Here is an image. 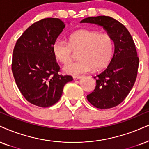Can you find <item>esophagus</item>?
<instances>
[{
  "mask_svg": "<svg viewBox=\"0 0 149 149\" xmlns=\"http://www.w3.org/2000/svg\"><path fill=\"white\" fill-rule=\"evenodd\" d=\"M81 78H82V76H74V77H73V79H74V80L80 79Z\"/></svg>",
  "mask_w": 149,
  "mask_h": 149,
  "instance_id": "esophagus-1",
  "label": "esophagus"
}]
</instances>
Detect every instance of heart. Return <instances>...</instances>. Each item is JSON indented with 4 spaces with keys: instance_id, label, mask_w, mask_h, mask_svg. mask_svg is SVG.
Returning a JSON list of instances; mask_svg holds the SVG:
<instances>
[{
    "instance_id": "obj_1",
    "label": "heart",
    "mask_w": 149,
    "mask_h": 149,
    "mask_svg": "<svg viewBox=\"0 0 149 149\" xmlns=\"http://www.w3.org/2000/svg\"><path fill=\"white\" fill-rule=\"evenodd\" d=\"M114 49V40L110 34L88 29L71 33L68 42L56 40L52 46L54 58L62 63L70 61L72 49H80L78 55L79 60L70 62L63 67V71L72 75L82 74L93 69H104L111 63Z\"/></svg>"
}]
</instances>
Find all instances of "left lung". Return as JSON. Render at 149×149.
<instances>
[{"label":"left lung","instance_id":"8db88e82","mask_svg":"<svg viewBox=\"0 0 149 149\" xmlns=\"http://www.w3.org/2000/svg\"><path fill=\"white\" fill-rule=\"evenodd\" d=\"M80 23L102 26L113 38V57L105 70L93 77L97 85L87 99L97 108L115 107L127 97L136 80L139 58L135 43L126 27L110 16L88 17Z\"/></svg>","mask_w":149,"mask_h":149}]
</instances>
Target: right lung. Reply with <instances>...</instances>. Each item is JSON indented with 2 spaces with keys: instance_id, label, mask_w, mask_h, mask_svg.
<instances>
[{
  "instance_id": "1",
  "label": "right lung",
  "mask_w": 149,
  "mask_h": 149,
  "mask_svg": "<svg viewBox=\"0 0 149 149\" xmlns=\"http://www.w3.org/2000/svg\"><path fill=\"white\" fill-rule=\"evenodd\" d=\"M59 18H47L33 23L16 41L12 70L18 89L27 102L40 107L54 105L63 87L73 80L58 74L60 67L52 46L65 27Z\"/></svg>"
}]
</instances>
